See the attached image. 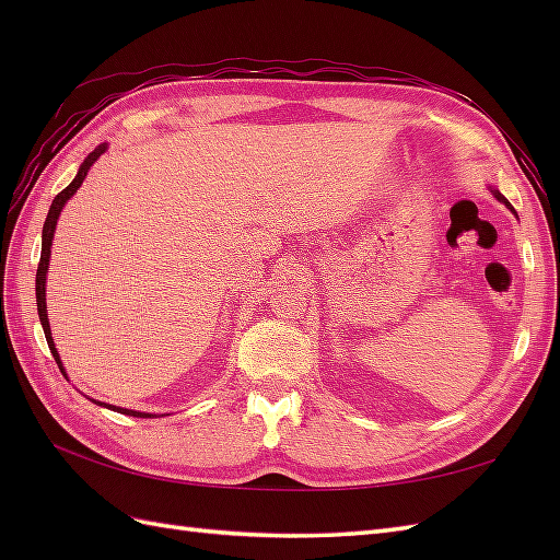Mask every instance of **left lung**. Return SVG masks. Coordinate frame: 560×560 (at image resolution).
Here are the masks:
<instances>
[{"instance_id":"8db88e82","label":"left lung","mask_w":560,"mask_h":560,"mask_svg":"<svg viewBox=\"0 0 560 560\" xmlns=\"http://www.w3.org/2000/svg\"><path fill=\"white\" fill-rule=\"evenodd\" d=\"M493 195H495V197H498V199H501V201H505V205H508V207H510V201H508V199H505V197H503V195H501V192H498V189H493ZM510 209H513V207H510Z\"/></svg>"}]
</instances>
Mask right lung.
I'll return each mask as SVG.
<instances>
[{
    "label": "right lung",
    "mask_w": 560,
    "mask_h": 560,
    "mask_svg": "<svg viewBox=\"0 0 560 560\" xmlns=\"http://www.w3.org/2000/svg\"><path fill=\"white\" fill-rule=\"evenodd\" d=\"M105 151V144H101L98 149H93L89 153V159L81 163V168L77 173L74 180H71L62 192H59L55 199H52V207L50 211H47V219L43 223V249H40V261H38V273H35V301H38V317H40V325H43V331H45V339H47V347H50L55 361L59 365V371L65 373L62 368V361H59V353L55 349V341H52V335H50V323H47V311H45V273H47V265H50V245H52V235H55V225H57V219H59V211H62V207L67 205V199L77 192V189L81 187L83 177L89 175L91 165L96 163L101 159V153ZM105 407H110V404H105ZM115 409V407H110ZM122 413H129V416H137V419H151V413H141V411H129V409H117Z\"/></svg>",
    "instance_id": "obj_1"
}]
</instances>
